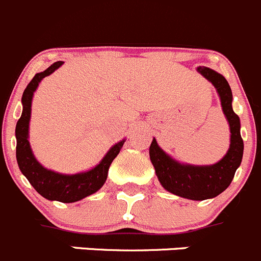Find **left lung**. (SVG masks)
I'll use <instances>...</instances> for the list:
<instances>
[{
  "mask_svg": "<svg viewBox=\"0 0 261 261\" xmlns=\"http://www.w3.org/2000/svg\"><path fill=\"white\" fill-rule=\"evenodd\" d=\"M199 73L215 86L220 96L221 107L230 127V145L226 154L219 162L208 166L180 164L158 147L153 139L149 157L155 175L166 191L182 198L203 201L219 196L230 186L236 170L240 167L243 155V140L241 138L240 117L232 108L233 95L229 84L220 73L206 67L197 68Z\"/></svg>",
  "mask_w": 261,
  "mask_h": 261,
  "instance_id": "1",
  "label": "left lung"
}]
</instances>
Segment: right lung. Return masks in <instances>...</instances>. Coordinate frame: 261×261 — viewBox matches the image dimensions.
<instances>
[{"instance_id": "1", "label": "right lung", "mask_w": 261, "mask_h": 261, "mask_svg": "<svg viewBox=\"0 0 261 261\" xmlns=\"http://www.w3.org/2000/svg\"><path fill=\"white\" fill-rule=\"evenodd\" d=\"M62 64L63 62L54 63L46 70L37 73L24 90L23 96H21L23 112L15 128L16 161H18L20 171L41 196L50 201L72 203L95 193L104 186L108 176L109 166L122 148L125 139L114 144L104 155L103 160L99 162V165L86 172L73 175L59 174L53 170H47L36 160L28 140L32 99L42 79L62 67Z\"/></svg>"}]
</instances>
